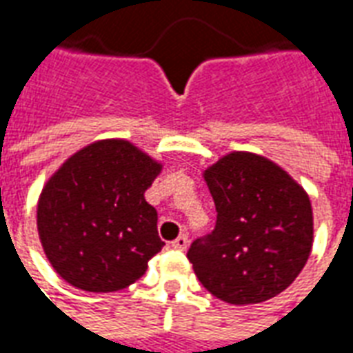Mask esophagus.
<instances>
[{
    "mask_svg": "<svg viewBox=\"0 0 353 353\" xmlns=\"http://www.w3.org/2000/svg\"><path fill=\"white\" fill-rule=\"evenodd\" d=\"M187 245H189V236H187V234H181V236H177L176 240L172 242V248H174V250H179V252H185Z\"/></svg>",
    "mask_w": 353,
    "mask_h": 353,
    "instance_id": "1",
    "label": "esophagus"
}]
</instances>
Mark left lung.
Returning a JSON list of instances; mask_svg holds the SVG:
<instances>
[{
    "label": "left lung",
    "mask_w": 353,
    "mask_h": 353,
    "mask_svg": "<svg viewBox=\"0 0 353 353\" xmlns=\"http://www.w3.org/2000/svg\"><path fill=\"white\" fill-rule=\"evenodd\" d=\"M217 210L212 234L187 257L200 283L230 304H257L288 289L310 257L314 215L308 194L261 154L232 151L204 170Z\"/></svg>",
    "instance_id": "1"
}]
</instances>
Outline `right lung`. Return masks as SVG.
Listing matches in <instances>:
<instances>
[{
    "label": "right lung",
    "instance_id": "obj_1",
    "mask_svg": "<svg viewBox=\"0 0 353 353\" xmlns=\"http://www.w3.org/2000/svg\"><path fill=\"white\" fill-rule=\"evenodd\" d=\"M162 162L126 139H98L49 177L37 202L47 259L70 285L90 293L128 288L161 252L157 210L145 191Z\"/></svg>",
    "mask_w": 353,
    "mask_h": 353
}]
</instances>
